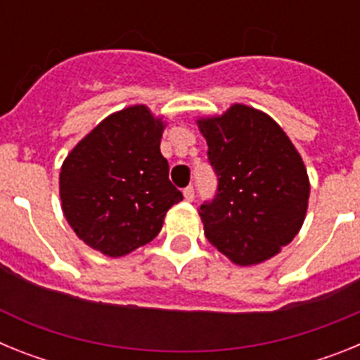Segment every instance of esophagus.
I'll return each instance as SVG.
<instances>
[{
	"mask_svg": "<svg viewBox=\"0 0 360 360\" xmlns=\"http://www.w3.org/2000/svg\"><path fill=\"white\" fill-rule=\"evenodd\" d=\"M184 198H186L187 202H193V200H195V187H186V189H184Z\"/></svg>",
	"mask_w": 360,
	"mask_h": 360,
	"instance_id": "obj_1",
	"label": "esophagus"
}]
</instances>
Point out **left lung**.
<instances>
[{"instance_id":"8db88e82","label":"left lung","mask_w":360,"mask_h":360,"mask_svg":"<svg viewBox=\"0 0 360 360\" xmlns=\"http://www.w3.org/2000/svg\"><path fill=\"white\" fill-rule=\"evenodd\" d=\"M198 126L218 178L214 198L198 209L205 236L238 265L276 256L303 225L310 195L294 144L269 115L243 104Z\"/></svg>"}]
</instances>
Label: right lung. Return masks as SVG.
Returning a JSON list of instances; mask_svg holds the SVG:
<instances>
[{"mask_svg": "<svg viewBox=\"0 0 360 360\" xmlns=\"http://www.w3.org/2000/svg\"><path fill=\"white\" fill-rule=\"evenodd\" d=\"M164 124L146 106L113 113L72 149L59 174L63 212L91 249L119 257L149 243L184 200L162 157Z\"/></svg>", "mask_w": 360, "mask_h": 360, "instance_id": "obj_1", "label": "right lung"}]
</instances>
